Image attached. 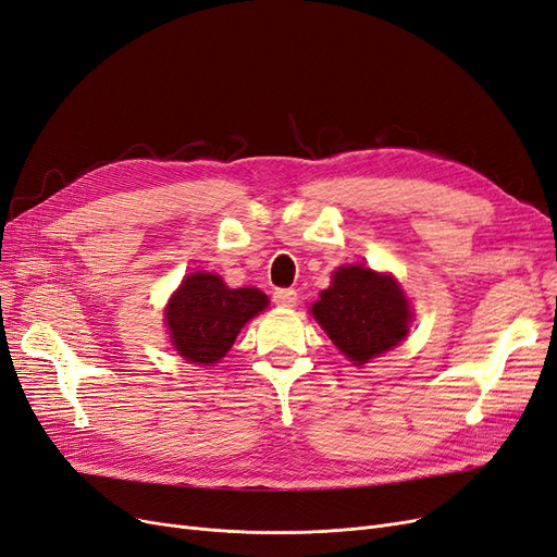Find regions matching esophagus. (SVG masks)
<instances>
[{"mask_svg":"<svg viewBox=\"0 0 557 557\" xmlns=\"http://www.w3.org/2000/svg\"><path fill=\"white\" fill-rule=\"evenodd\" d=\"M273 300H275V305H280V307H294L296 300H298V294H296L294 289H277V292L273 294Z\"/></svg>","mask_w":557,"mask_h":557,"instance_id":"obj_1","label":"esophagus"}]
</instances>
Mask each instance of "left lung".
<instances>
[{"mask_svg": "<svg viewBox=\"0 0 557 557\" xmlns=\"http://www.w3.org/2000/svg\"><path fill=\"white\" fill-rule=\"evenodd\" d=\"M310 312L356 367L395 348L413 319L399 282L364 265L337 268Z\"/></svg>", "mask_w": 557, "mask_h": 557, "instance_id": "left-lung-1", "label": "left lung"}]
</instances>
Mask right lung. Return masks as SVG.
I'll use <instances>...</instances> for the list:
<instances>
[{
  "instance_id": "add662e5",
  "label": "right lung",
  "mask_w": 557,
  "mask_h": 557,
  "mask_svg": "<svg viewBox=\"0 0 557 557\" xmlns=\"http://www.w3.org/2000/svg\"><path fill=\"white\" fill-rule=\"evenodd\" d=\"M265 305L268 296L259 289H230L215 273H190L164 307V323L183 360L215 364Z\"/></svg>"
}]
</instances>
